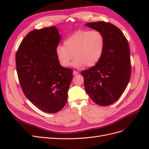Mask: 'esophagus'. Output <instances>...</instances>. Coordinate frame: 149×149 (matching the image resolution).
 <instances>
[{
    "instance_id": "obj_1",
    "label": "esophagus",
    "mask_w": 149,
    "mask_h": 149,
    "mask_svg": "<svg viewBox=\"0 0 149 149\" xmlns=\"http://www.w3.org/2000/svg\"><path fill=\"white\" fill-rule=\"evenodd\" d=\"M78 74H79V73H78V71H75V70L73 71V75H74V76H76V75Z\"/></svg>"
}]
</instances>
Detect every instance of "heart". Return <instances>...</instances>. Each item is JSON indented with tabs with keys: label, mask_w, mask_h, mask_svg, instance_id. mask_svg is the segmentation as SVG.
Instances as JSON below:
<instances>
[{
	"label": "heart",
	"mask_w": 149,
	"mask_h": 149,
	"mask_svg": "<svg viewBox=\"0 0 149 149\" xmlns=\"http://www.w3.org/2000/svg\"><path fill=\"white\" fill-rule=\"evenodd\" d=\"M104 39L100 31L79 30L64 41V46L58 45L55 49L60 64L68 66L73 57L72 65L75 67L95 66L102 56Z\"/></svg>",
	"instance_id": "obj_1"
}]
</instances>
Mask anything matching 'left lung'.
Returning <instances> with one entry per match:
<instances>
[{
  "mask_svg": "<svg viewBox=\"0 0 149 149\" xmlns=\"http://www.w3.org/2000/svg\"><path fill=\"white\" fill-rule=\"evenodd\" d=\"M86 25L102 33L104 48L97 63L81 72L85 91L97 104L110 105L121 96L130 80L131 63L128 41L119 28L109 22H90Z\"/></svg>",
  "mask_w": 149,
  "mask_h": 149,
  "instance_id": "1",
  "label": "left lung"
}]
</instances>
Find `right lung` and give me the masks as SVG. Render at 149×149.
<instances>
[{
    "label": "right lung",
    "mask_w": 149,
    "mask_h": 149,
    "mask_svg": "<svg viewBox=\"0 0 149 149\" xmlns=\"http://www.w3.org/2000/svg\"><path fill=\"white\" fill-rule=\"evenodd\" d=\"M61 39L56 26L31 31L15 55L16 69L25 96L38 109L56 113L65 106L73 70L61 66L55 49Z\"/></svg>",
    "instance_id": "right-lung-1"
}]
</instances>
